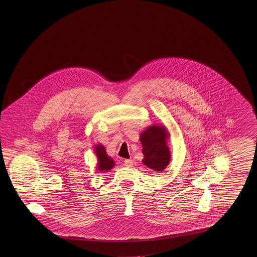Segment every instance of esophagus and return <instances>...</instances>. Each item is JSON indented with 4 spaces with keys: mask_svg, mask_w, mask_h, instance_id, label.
<instances>
[{
    "mask_svg": "<svg viewBox=\"0 0 257 257\" xmlns=\"http://www.w3.org/2000/svg\"><path fill=\"white\" fill-rule=\"evenodd\" d=\"M133 161L132 160H125L124 161V164H125V166L126 167H132L133 166Z\"/></svg>",
    "mask_w": 257,
    "mask_h": 257,
    "instance_id": "esophagus-1",
    "label": "esophagus"
}]
</instances>
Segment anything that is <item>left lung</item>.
Wrapping results in <instances>:
<instances>
[{
	"label": "left lung",
	"instance_id": "8db88e82",
	"mask_svg": "<svg viewBox=\"0 0 257 257\" xmlns=\"http://www.w3.org/2000/svg\"><path fill=\"white\" fill-rule=\"evenodd\" d=\"M170 133L165 126L152 125L141 133L143 160L148 168L156 172H163L170 164L171 152L167 141Z\"/></svg>",
	"mask_w": 257,
	"mask_h": 257
}]
</instances>
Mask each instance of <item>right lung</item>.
I'll list each match as a JSON object with an SVG mask.
<instances>
[{"label": "right lung", "instance_id": "add662e5", "mask_svg": "<svg viewBox=\"0 0 257 257\" xmlns=\"http://www.w3.org/2000/svg\"><path fill=\"white\" fill-rule=\"evenodd\" d=\"M94 147V153L97 157V165L96 169L99 173H106L112 169L115 166L114 160L107 155L105 148L101 143H98L93 146Z\"/></svg>", "mask_w": 257, "mask_h": 257}]
</instances>
